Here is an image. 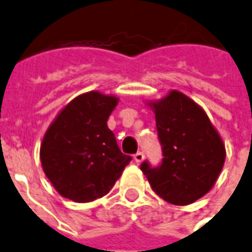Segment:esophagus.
Wrapping results in <instances>:
<instances>
[{
    "label": "esophagus",
    "instance_id": "34e87169",
    "mask_svg": "<svg viewBox=\"0 0 252 252\" xmlns=\"http://www.w3.org/2000/svg\"><path fill=\"white\" fill-rule=\"evenodd\" d=\"M133 159H135V162H142L144 159V154L142 151H138L136 154H133Z\"/></svg>",
    "mask_w": 252,
    "mask_h": 252
}]
</instances>
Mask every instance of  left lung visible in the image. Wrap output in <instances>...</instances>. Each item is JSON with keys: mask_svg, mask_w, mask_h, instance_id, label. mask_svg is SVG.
Wrapping results in <instances>:
<instances>
[{"mask_svg": "<svg viewBox=\"0 0 252 252\" xmlns=\"http://www.w3.org/2000/svg\"><path fill=\"white\" fill-rule=\"evenodd\" d=\"M150 106L163 158L158 166L146 159L140 169L162 199L189 205L218 179L225 161L224 143L203 109L179 91H170Z\"/></svg>", "mask_w": 252, "mask_h": 252, "instance_id": "obj_1", "label": "left lung"}]
</instances>
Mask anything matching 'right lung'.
<instances>
[{"label":"right lung","mask_w":252,"mask_h":252,"mask_svg":"<svg viewBox=\"0 0 252 252\" xmlns=\"http://www.w3.org/2000/svg\"><path fill=\"white\" fill-rule=\"evenodd\" d=\"M117 102L98 91L76 96L45 133L40 162L64 198L83 203L106 195L132 159L108 128Z\"/></svg>","instance_id":"obj_1"}]
</instances>
